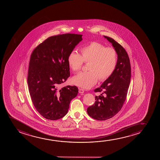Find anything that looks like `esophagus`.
I'll list each match as a JSON object with an SVG mask.
<instances>
[{
	"mask_svg": "<svg viewBox=\"0 0 160 160\" xmlns=\"http://www.w3.org/2000/svg\"><path fill=\"white\" fill-rule=\"evenodd\" d=\"M79 92L80 93H81V94H82L84 93V90L83 89H82V88H79Z\"/></svg>",
	"mask_w": 160,
	"mask_h": 160,
	"instance_id": "esophagus-1",
	"label": "esophagus"
}]
</instances>
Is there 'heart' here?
Wrapping results in <instances>:
<instances>
[{"label":"heart","instance_id":"b5f03b06","mask_svg":"<svg viewBox=\"0 0 160 160\" xmlns=\"http://www.w3.org/2000/svg\"><path fill=\"white\" fill-rule=\"evenodd\" d=\"M81 55L72 51L68 55V66L74 72L81 70L84 62L88 63L89 71L79 73L72 79V83L84 88H90L98 81L108 79L116 68L118 54L115 48L105 47L98 42H92L80 48Z\"/></svg>","mask_w":160,"mask_h":160}]
</instances>
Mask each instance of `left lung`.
<instances>
[{"mask_svg":"<svg viewBox=\"0 0 160 160\" xmlns=\"http://www.w3.org/2000/svg\"><path fill=\"white\" fill-rule=\"evenodd\" d=\"M117 52L118 62L112 75L94 92L102 93L95 97L94 104L88 108L89 116L97 120L112 118L120 111L127 97L131 68L128 55L125 48L112 38L104 36Z\"/></svg>","mask_w":160,"mask_h":160,"instance_id":"8db88e82","label":"left lung"}]
</instances>
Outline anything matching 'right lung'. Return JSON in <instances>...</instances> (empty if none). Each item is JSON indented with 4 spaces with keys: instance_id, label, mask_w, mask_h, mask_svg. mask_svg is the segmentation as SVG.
Instances as JSON below:
<instances>
[{
    "instance_id": "right-lung-1",
    "label": "right lung",
    "mask_w": 160,
    "mask_h": 160,
    "mask_svg": "<svg viewBox=\"0 0 160 160\" xmlns=\"http://www.w3.org/2000/svg\"><path fill=\"white\" fill-rule=\"evenodd\" d=\"M82 40V35L67 33L52 36L31 53L27 82L34 106L44 118L56 120L65 116L70 101L77 96L75 86L59 88L70 77L69 53Z\"/></svg>"
}]
</instances>
